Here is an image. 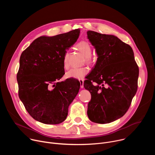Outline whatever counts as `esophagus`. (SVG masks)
<instances>
[{
    "mask_svg": "<svg viewBox=\"0 0 155 155\" xmlns=\"http://www.w3.org/2000/svg\"><path fill=\"white\" fill-rule=\"evenodd\" d=\"M80 87L83 88L84 87V81L83 80H80Z\"/></svg>",
    "mask_w": 155,
    "mask_h": 155,
    "instance_id": "1",
    "label": "esophagus"
}]
</instances>
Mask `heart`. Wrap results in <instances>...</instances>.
<instances>
[{
	"instance_id": "1",
	"label": "heart",
	"mask_w": 155,
	"mask_h": 155,
	"mask_svg": "<svg viewBox=\"0 0 155 155\" xmlns=\"http://www.w3.org/2000/svg\"><path fill=\"white\" fill-rule=\"evenodd\" d=\"M77 50L82 53L84 56L86 63L88 64H93L94 63L93 59L91 57L92 54V47L90 44L86 41H81L78 43L76 45ZM69 53L66 52L63 57V67L65 69H68L69 68ZM88 69L86 68H73L69 71L66 76L68 78H73L78 80L83 79L87 74Z\"/></svg>"
}]
</instances>
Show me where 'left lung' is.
I'll use <instances>...</instances> for the list:
<instances>
[{"instance_id":"left-lung-1","label":"left lung","mask_w":155,"mask_h":155,"mask_svg":"<svg viewBox=\"0 0 155 155\" xmlns=\"http://www.w3.org/2000/svg\"><path fill=\"white\" fill-rule=\"evenodd\" d=\"M97 59L84 81L91 94L87 114L94 123H109L122 117L137 90L139 68L132 48L116 36L88 31Z\"/></svg>"}]
</instances>
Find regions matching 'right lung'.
Returning a JSON list of instances; mask_svg holds the SVG:
<instances>
[{
    "mask_svg": "<svg viewBox=\"0 0 155 155\" xmlns=\"http://www.w3.org/2000/svg\"><path fill=\"white\" fill-rule=\"evenodd\" d=\"M80 29L36 38L21 53L17 74L18 95L29 114L44 124H56L68 116L80 89L76 79L58 82L64 75L63 57L77 41Z\"/></svg>",
    "mask_w": 155,
    "mask_h": 155,
    "instance_id": "1",
    "label": "right lung"
}]
</instances>
